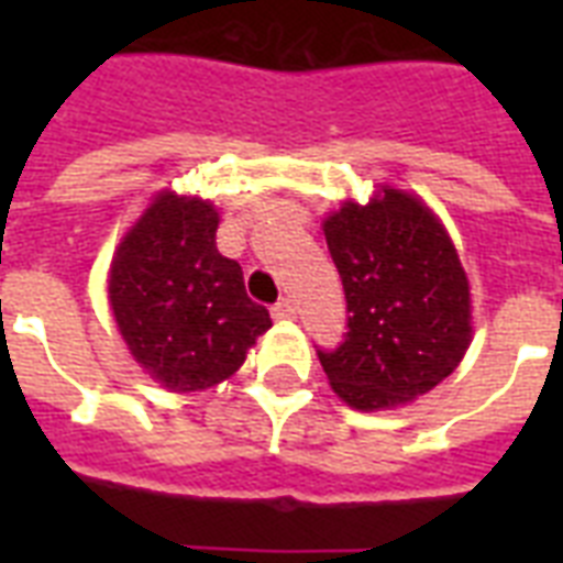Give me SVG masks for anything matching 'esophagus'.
<instances>
[{
    "label": "esophagus",
    "mask_w": 563,
    "mask_h": 563,
    "mask_svg": "<svg viewBox=\"0 0 563 563\" xmlns=\"http://www.w3.org/2000/svg\"><path fill=\"white\" fill-rule=\"evenodd\" d=\"M272 316L274 318H295V316H298V309H295V303H291L289 298H280L272 307Z\"/></svg>",
    "instance_id": "obj_1"
}]
</instances>
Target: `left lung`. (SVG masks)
I'll use <instances>...</instances> for the list:
<instances>
[{
  "instance_id": "left-lung-1",
  "label": "left lung",
  "mask_w": 563,
  "mask_h": 563,
  "mask_svg": "<svg viewBox=\"0 0 563 563\" xmlns=\"http://www.w3.org/2000/svg\"><path fill=\"white\" fill-rule=\"evenodd\" d=\"M347 300V333L318 360L333 391L362 411L432 391L471 344V291L429 207L397 189L347 201L324 221Z\"/></svg>"
}]
</instances>
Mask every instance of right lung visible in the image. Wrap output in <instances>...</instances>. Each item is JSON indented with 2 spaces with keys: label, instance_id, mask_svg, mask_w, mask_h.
I'll return each mask as SVG.
<instances>
[{
  "label": "right lung",
  "instance_id": "add662e5",
  "mask_svg": "<svg viewBox=\"0 0 563 563\" xmlns=\"http://www.w3.org/2000/svg\"><path fill=\"white\" fill-rule=\"evenodd\" d=\"M219 212L161 195L119 245L110 307L134 360L169 391L228 379L272 327L247 298L242 265L216 247Z\"/></svg>",
  "mask_w": 563,
  "mask_h": 563
}]
</instances>
